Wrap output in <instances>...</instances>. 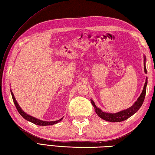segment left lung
I'll return each instance as SVG.
<instances>
[{"label":"left lung","instance_id":"left-lung-1","mask_svg":"<svg viewBox=\"0 0 155 155\" xmlns=\"http://www.w3.org/2000/svg\"><path fill=\"white\" fill-rule=\"evenodd\" d=\"M144 69L145 74H147V68H146V56L144 55ZM148 83V78H146V81L144 84V87H143L142 92L141 94L140 95L139 97L137 99V101L134 103L132 106L128 108L127 109H125L119 111L116 113H110L107 112H104L101 109H99L96 106L93 100L90 99L91 101V103L92 104L93 107H94L95 112L97 114L98 117H100L101 119H104V120L109 122H120L126 120L128 118H130L131 116H132L134 113H136L138 110L140 109V108L143 104V102L144 101L146 92H147V86Z\"/></svg>","mask_w":155,"mask_h":155}]
</instances>
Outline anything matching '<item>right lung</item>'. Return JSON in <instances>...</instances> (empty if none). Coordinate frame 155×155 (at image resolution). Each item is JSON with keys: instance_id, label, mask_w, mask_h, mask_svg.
Returning a JSON list of instances; mask_svg holds the SVG:
<instances>
[{"instance_id": "right-lung-1", "label": "right lung", "mask_w": 155, "mask_h": 155, "mask_svg": "<svg viewBox=\"0 0 155 155\" xmlns=\"http://www.w3.org/2000/svg\"><path fill=\"white\" fill-rule=\"evenodd\" d=\"M11 96H12V98H13V101L14 102V104L15 105V107L17 108V110H18V112L19 113L20 115H21L23 118L26 120L28 121H30L31 123H33L36 125H42V126H45V125H54V124H56L57 123H59V121H61L62 120L63 118H61L59 120H57V121H42V120H40V119H37L36 117H32L30 115H28L26 113H25L23 110L21 109V108L19 107V104L17 103V102L16 101V99L15 98L13 93L12 92V90H11Z\"/></svg>"}]
</instances>
